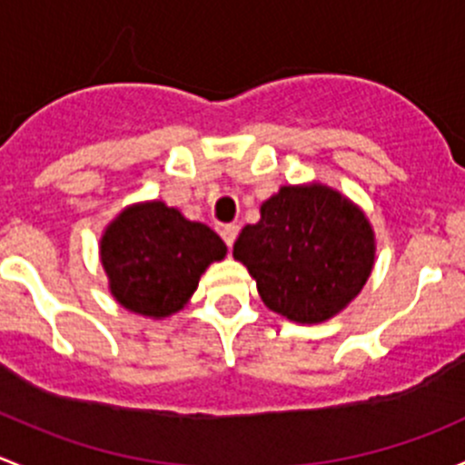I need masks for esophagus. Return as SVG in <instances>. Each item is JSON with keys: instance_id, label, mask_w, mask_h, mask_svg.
I'll use <instances>...</instances> for the list:
<instances>
[{"instance_id": "34e87169", "label": "esophagus", "mask_w": 465, "mask_h": 465, "mask_svg": "<svg viewBox=\"0 0 465 465\" xmlns=\"http://www.w3.org/2000/svg\"><path fill=\"white\" fill-rule=\"evenodd\" d=\"M237 232H239V226H234V223H228V226L222 228V237H223V242H226L228 248H232L234 239H237Z\"/></svg>"}]
</instances>
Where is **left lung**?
<instances>
[{"mask_svg":"<svg viewBox=\"0 0 465 465\" xmlns=\"http://www.w3.org/2000/svg\"><path fill=\"white\" fill-rule=\"evenodd\" d=\"M232 246L268 309L300 324L333 318L374 268L370 219L329 185H284Z\"/></svg>","mask_w":465,"mask_h":465,"instance_id":"8db88e82","label":"left lung"}]
</instances>
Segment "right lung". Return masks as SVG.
<instances>
[{
  "instance_id": "1",
  "label": "right lung",
  "mask_w": 465,
  "mask_h": 465,
  "mask_svg": "<svg viewBox=\"0 0 465 465\" xmlns=\"http://www.w3.org/2000/svg\"><path fill=\"white\" fill-rule=\"evenodd\" d=\"M226 251L217 232L163 201L129 205L100 237V262L116 302L154 320L183 309L205 268Z\"/></svg>"
}]
</instances>
